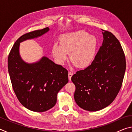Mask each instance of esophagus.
Wrapping results in <instances>:
<instances>
[{
    "mask_svg": "<svg viewBox=\"0 0 132 132\" xmlns=\"http://www.w3.org/2000/svg\"><path fill=\"white\" fill-rule=\"evenodd\" d=\"M73 76V73L71 72V71H69V73H68V77H69V81H71V78Z\"/></svg>",
    "mask_w": 132,
    "mask_h": 132,
    "instance_id": "34e87169",
    "label": "esophagus"
}]
</instances>
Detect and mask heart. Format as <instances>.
I'll use <instances>...</instances> for the list:
<instances>
[{"instance_id": "b5f03b06", "label": "heart", "mask_w": 132, "mask_h": 132, "mask_svg": "<svg viewBox=\"0 0 132 132\" xmlns=\"http://www.w3.org/2000/svg\"><path fill=\"white\" fill-rule=\"evenodd\" d=\"M60 46L55 44L52 53L60 64H63L69 54L71 63L78 68L90 65L94 59L98 46V39L86 31L79 30L66 33L59 38Z\"/></svg>"}]
</instances>
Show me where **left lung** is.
Segmentation results:
<instances>
[{
	"label": "left lung",
	"instance_id": "obj_1",
	"mask_svg": "<svg viewBox=\"0 0 132 132\" xmlns=\"http://www.w3.org/2000/svg\"><path fill=\"white\" fill-rule=\"evenodd\" d=\"M103 42L91 65L71 77L76 86L74 98L80 108L97 111L113 101L121 88L126 60L119 41L102 30Z\"/></svg>",
	"mask_w": 132,
	"mask_h": 132
}]
</instances>
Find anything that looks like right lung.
I'll list each match as a JSON object with an SVG mask.
<instances>
[{
    "label": "right lung",
    "instance_id": "right-lung-1",
    "mask_svg": "<svg viewBox=\"0 0 132 132\" xmlns=\"http://www.w3.org/2000/svg\"><path fill=\"white\" fill-rule=\"evenodd\" d=\"M49 27L22 35L13 46L8 57V71L18 100L26 108L42 112L55 105L57 94L68 83V71L45 56L27 63L20 54L21 42L41 37Z\"/></svg>",
    "mask_w": 132,
    "mask_h": 132
}]
</instances>
